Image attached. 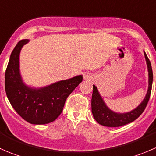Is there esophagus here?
<instances>
[{"mask_svg": "<svg viewBox=\"0 0 156 156\" xmlns=\"http://www.w3.org/2000/svg\"><path fill=\"white\" fill-rule=\"evenodd\" d=\"M84 79H85V80L90 79V75L89 74H87V73L84 74Z\"/></svg>", "mask_w": 156, "mask_h": 156, "instance_id": "obj_1", "label": "esophagus"}]
</instances>
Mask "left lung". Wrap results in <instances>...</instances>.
<instances>
[{
	"mask_svg": "<svg viewBox=\"0 0 156 156\" xmlns=\"http://www.w3.org/2000/svg\"><path fill=\"white\" fill-rule=\"evenodd\" d=\"M144 55H145L148 72H149V87H148L147 94H146L144 100L135 109L126 113H117L112 111L104 103L103 98L99 94L97 87L95 85H93L91 108H92L94 118L100 125L106 127H114L125 125L136 120L145 110L148 102H149V97H150L151 90H152L153 74H152L151 62L145 52H144Z\"/></svg>",
	"mask_w": 156,
	"mask_h": 156,
	"instance_id": "1",
	"label": "left lung"
}]
</instances>
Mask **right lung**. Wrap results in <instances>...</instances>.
Segmentation results:
<instances>
[{
	"instance_id": "obj_1",
	"label": "right lung",
	"mask_w": 156,
	"mask_h": 156,
	"mask_svg": "<svg viewBox=\"0 0 156 156\" xmlns=\"http://www.w3.org/2000/svg\"><path fill=\"white\" fill-rule=\"evenodd\" d=\"M29 41H20L11 53L5 72V90L10 104L24 120L33 125H45L61 114L67 97L83 77L78 75L38 89L28 87L20 73V53Z\"/></svg>"
}]
</instances>
